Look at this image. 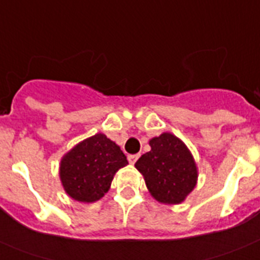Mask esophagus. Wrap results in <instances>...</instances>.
<instances>
[{"mask_svg": "<svg viewBox=\"0 0 260 260\" xmlns=\"http://www.w3.org/2000/svg\"><path fill=\"white\" fill-rule=\"evenodd\" d=\"M138 158H139V154H130V155L127 156V159H128V162H130V164H135Z\"/></svg>", "mask_w": 260, "mask_h": 260, "instance_id": "esophagus-1", "label": "esophagus"}]
</instances>
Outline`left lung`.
<instances>
[{
    "label": "left lung",
    "instance_id": "left-lung-1",
    "mask_svg": "<svg viewBox=\"0 0 260 260\" xmlns=\"http://www.w3.org/2000/svg\"><path fill=\"white\" fill-rule=\"evenodd\" d=\"M150 146L149 153L135 162L149 191L160 203L183 202L197 184L194 158L181 139L170 133L153 138Z\"/></svg>",
    "mask_w": 260,
    "mask_h": 260
}]
</instances>
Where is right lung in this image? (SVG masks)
Returning <instances> with one entry per match:
<instances>
[{"mask_svg": "<svg viewBox=\"0 0 260 260\" xmlns=\"http://www.w3.org/2000/svg\"><path fill=\"white\" fill-rule=\"evenodd\" d=\"M128 162L119 146L95 134L72 149L61 160L65 191L78 202H95L109 191L114 174Z\"/></svg>", "mask_w": 260, "mask_h": 260, "instance_id": "obj_1", "label": "right lung"}]
</instances>
